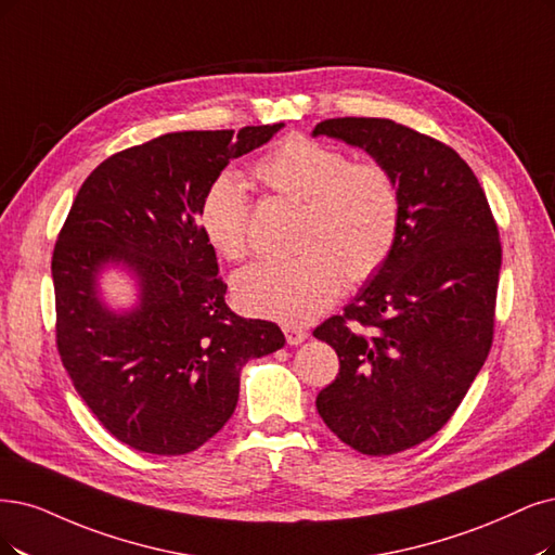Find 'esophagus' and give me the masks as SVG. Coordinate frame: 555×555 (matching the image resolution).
Segmentation results:
<instances>
[{"label": "esophagus", "instance_id": "obj_1", "mask_svg": "<svg viewBox=\"0 0 555 555\" xmlns=\"http://www.w3.org/2000/svg\"><path fill=\"white\" fill-rule=\"evenodd\" d=\"M283 334H285V340H288V345H299L304 343L306 338H309V332L301 330V326H283Z\"/></svg>", "mask_w": 555, "mask_h": 555}]
</instances>
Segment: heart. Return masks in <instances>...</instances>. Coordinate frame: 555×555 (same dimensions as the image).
<instances>
[{"label": "heart", "mask_w": 555, "mask_h": 555, "mask_svg": "<svg viewBox=\"0 0 555 555\" xmlns=\"http://www.w3.org/2000/svg\"><path fill=\"white\" fill-rule=\"evenodd\" d=\"M254 178L274 194L301 203L288 260H264L233 281L246 313L283 324L318 318L338 299L343 274L361 283L391 258L402 225L400 182L377 159L350 162L322 141L293 134L254 164ZM196 219L203 237L229 260L251 251V201L246 182L223 171L201 194Z\"/></svg>", "instance_id": "obj_1"}]
</instances>
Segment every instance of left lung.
<instances>
[{
    "mask_svg": "<svg viewBox=\"0 0 555 555\" xmlns=\"http://www.w3.org/2000/svg\"><path fill=\"white\" fill-rule=\"evenodd\" d=\"M313 134L371 153L402 192L391 258L343 315L315 326L340 361L315 406L357 453H402L450 421L494 343L499 225L476 173L439 139L357 116L326 118Z\"/></svg>",
    "mask_w": 555,
    "mask_h": 555,
    "instance_id": "obj_1",
    "label": "left lung"
}]
</instances>
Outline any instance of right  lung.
<instances>
[{"label":"right lung","instance_id":"obj_1","mask_svg":"<svg viewBox=\"0 0 555 555\" xmlns=\"http://www.w3.org/2000/svg\"><path fill=\"white\" fill-rule=\"evenodd\" d=\"M281 128L169 132L114 153L61 225L52 254L61 363L109 435L141 453L188 455L212 439L235 412L244 363L285 345L274 322L225 306L215 246L196 219L208 182ZM107 261L140 279L142 301L126 317L94 295Z\"/></svg>","mask_w":555,"mask_h":555}]
</instances>
